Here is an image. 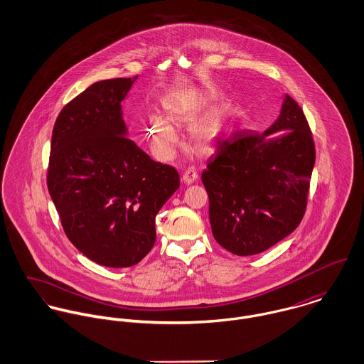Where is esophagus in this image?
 <instances>
[{"mask_svg": "<svg viewBox=\"0 0 364 364\" xmlns=\"http://www.w3.org/2000/svg\"><path fill=\"white\" fill-rule=\"evenodd\" d=\"M198 178H199V175H198V172H196V169H195L193 166L188 168V169L183 172V175H182V181H183V183H186V185L195 183V182L198 181Z\"/></svg>", "mask_w": 364, "mask_h": 364, "instance_id": "esophagus-1", "label": "esophagus"}]
</instances>
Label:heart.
<instances>
[{
    "instance_id": "obj_1",
    "label": "heart",
    "mask_w": 364,
    "mask_h": 364,
    "mask_svg": "<svg viewBox=\"0 0 364 364\" xmlns=\"http://www.w3.org/2000/svg\"><path fill=\"white\" fill-rule=\"evenodd\" d=\"M211 101V94L202 90H185L175 92L164 100L166 119L161 114L151 113L147 116L144 130L150 147L156 158H169L178 143V134L171 123L178 126L189 124L196 119ZM224 112L221 107H214L205 116L198 119L189 127V140L196 150L205 151L215 141L223 127Z\"/></svg>"
}]
</instances>
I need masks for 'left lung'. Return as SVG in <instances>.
I'll list each match as a JSON object with an SVG mask.
<instances>
[{
  "label": "left lung",
  "mask_w": 364,
  "mask_h": 364,
  "mask_svg": "<svg viewBox=\"0 0 364 364\" xmlns=\"http://www.w3.org/2000/svg\"><path fill=\"white\" fill-rule=\"evenodd\" d=\"M314 164L307 119L286 94L269 129L232 132L202 173L214 240L250 257L290 235L306 211Z\"/></svg>",
  "instance_id": "left-lung-1"
}]
</instances>
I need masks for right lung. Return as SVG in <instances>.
<instances>
[{"instance_id":"add662e5","label":"right lung","mask_w":364,"mask_h":364,"mask_svg":"<svg viewBox=\"0 0 364 364\" xmlns=\"http://www.w3.org/2000/svg\"><path fill=\"white\" fill-rule=\"evenodd\" d=\"M137 75L98 81L65 105L53 127L48 188L61 225L88 259L139 263L156 242V215L179 188L173 166L127 136L122 102Z\"/></svg>"}]
</instances>
